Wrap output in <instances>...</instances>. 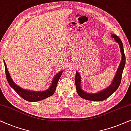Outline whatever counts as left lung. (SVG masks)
<instances>
[{
	"label": "left lung",
	"instance_id": "obj_1",
	"mask_svg": "<svg viewBox=\"0 0 131 131\" xmlns=\"http://www.w3.org/2000/svg\"><path fill=\"white\" fill-rule=\"evenodd\" d=\"M111 37L114 38L115 41L118 43L119 45V47L120 50V52L122 54V60L120 63L119 66L117 70L116 71V74L113 79L112 83L109 86H108L105 89L101 90V91L97 92V93H88L82 89L81 83V76L78 71H76L75 78V86L78 95L82 98L86 99L89 101H102L107 99L110 96H111L113 93H114L117 89L120 86V82H121L122 77V73L123 69H124L125 62H126V59H125V55L124 53V49H123V46L122 42L119 37L116 36L115 34H111Z\"/></svg>",
	"mask_w": 131,
	"mask_h": 131
}]
</instances>
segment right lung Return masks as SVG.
<instances>
[{"mask_svg": "<svg viewBox=\"0 0 131 131\" xmlns=\"http://www.w3.org/2000/svg\"><path fill=\"white\" fill-rule=\"evenodd\" d=\"M4 64L6 79L9 84L22 98L25 99L26 101H29V102H37V101H39L42 100V99L47 98V97L53 95L56 91V89L59 80L60 79L63 71V70L59 71L57 74L55 75L54 77H53V81L51 82L50 87L48 89L43 90V91H33V90H29L22 89L20 86H18V85H17L11 77V75H10L9 72H8V68H7L6 64L5 63V61Z\"/></svg>", "mask_w": 131, "mask_h": 131, "instance_id": "obj_1", "label": "right lung"}]
</instances>
